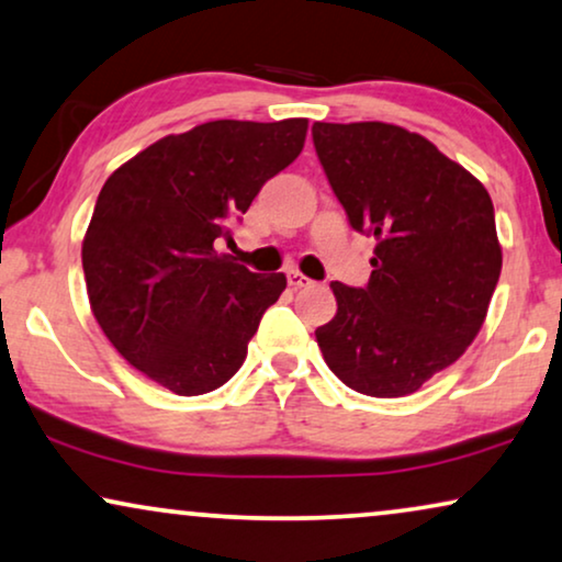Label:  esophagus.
Instances as JSON below:
<instances>
[{"label": "esophagus", "mask_w": 562, "mask_h": 562, "mask_svg": "<svg viewBox=\"0 0 562 562\" xmlns=\"http://www.w3.org/2000/svg\"><path fill=\"white\" fill-rule=\"evenodd\" d=\"M288 282H290V288H295V290L311 288V285H313V280H308V277L297 272V269H290V272H288Z\"/></svg>", "instance_id": "34e87169"}]
</instances>
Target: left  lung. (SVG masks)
Masks as SVG:
<instances>
[{
    "label": "left lung",
    "mask_w": 562,
    "mask_h": 562,
    "mask_svg": "<svg viewBox=\"0 0 562 562\" xmlns=\"http://www.w3.org/2000/svg\"><path fill=\"white\" fill-rule=\"evenodd\" d=\"M313 146L349 226L375 236L364 288L331 282L316 328L336 378L375 398L416 393L481 331L501 274L491 194L431 140L387 123H316Z\"/></svg>",
    "instance_id": "1"
}]
</instances>
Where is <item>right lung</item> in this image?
Listing matches in <instances>:
<instances>
[{"mask_svg":"<svg viewBox=\"0 0 562 562\" xmlns=\"http://www.w3.org/2000/svg\"><path fill=\"white\" fill-rule=\"evenodd\" d=\"M308 120H213L156 140L115 169L85 244L89 305L112 347L177 395L236 375L288 280L215 251L261 184L303 151Z\"/></svg>","mask_w":562,"mask_h":562,"instance_id":"right-lung-1","label":"right lung"}]
</instances>
